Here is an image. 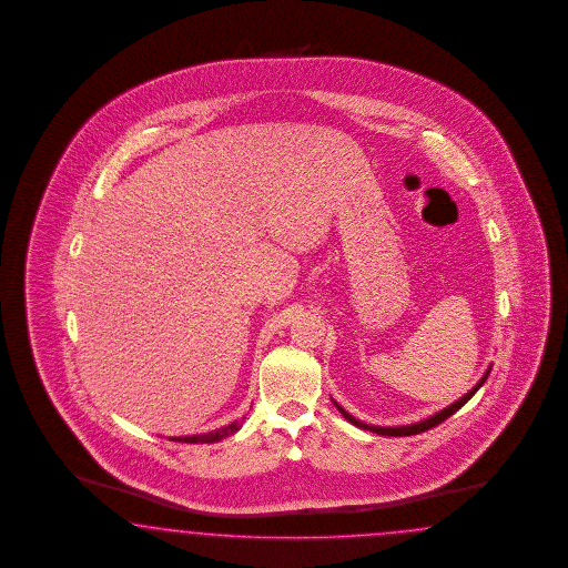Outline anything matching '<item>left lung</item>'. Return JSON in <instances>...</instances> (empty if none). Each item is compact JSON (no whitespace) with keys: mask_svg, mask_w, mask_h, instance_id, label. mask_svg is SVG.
I'll use <instances>...</instances> for the list:
<instances>
[{"mask_svg":"<svg viewBox=\"0 0 568 568\" xmlns=\"http://www.w3.org/2000/svg\"><path fill=\"white\" fill-rule=\"evenodd\" d=\"M489 371H491V366L485 371V375H483L481 381L466 394V396L460 397L458 402H454L452 406H447L444 408L442 413L433 414L429 418H425V420H420V423H414V425H404V427H373V425H366V423H362L358 418H354L352 414L345 413L344 408L337 404V402H333L335 406H337V410L344 414L345 420H349L352 425H356V427H361V429L373 430V433H377V435H387V437H406V435H418V433H423V430L433 429V427H437L439 423H444L446 418H449L452 414L458 413L463 406H465L466 402L470 399V397L475 396L477 392H479V387H481L483 383L487 381L489 377Z\"/></svg>","mask_w":568,"mask_h":568,"instance_id":"8db88e82","label":"left lung"}]
</instances>
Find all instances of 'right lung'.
Returning a JSON list of instances; mask_svg holds the SVG:
<instances>
[{"label":"right lung","instance_id":"1","mask_svg":"<svg viewBox=\"0 0 568 568\" xmlns=\"http://www.w3.org/2000/svg\"><path fill=\"white\" fill-rule=\"evenodd\" d=\"M241 429V420L237 423H231L223 429L210 430V433H202V435H187V437H171V442H181V444H214V442H221L224 437L233 435Z\"/></svg>","mask_w":568,"mask_h":568}]
</instances>
